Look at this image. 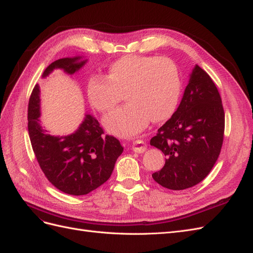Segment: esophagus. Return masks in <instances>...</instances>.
<instances>
[{
	"label": "esophagus",
	"instance_id": "esophagus-1",
	"mask_svg": "<svg viewBox=\"0 0 253 253\" xmlns=\"http://www.w3.org/2000/svg\"><path fill=\"white\" fill-rule=\"evenodd\" d=\"M132 149L136 153H143L145 150H147V143H145L143 140L137 139V140L133 141Z\"/></svg>",
	"mask_w": 253,
	"mask_h": 253
}]
</instances>
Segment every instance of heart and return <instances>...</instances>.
Listing matches in <instances>:
<instances>
[{"label": "heart", "mask_w": 253, "mask_h": 253, "mask_svg": "<svg viewBox=\"0 0 253 253\" xmlns=\"http://www.w3.org/2000/svg\"><path fill=\"white\" fill-rule=\"evenodd\" d=\"M181 91L178 70L171 60L154 56L129 55L113 62L106 78L91 76L87 82L90 104L102 114L109 132L121 137L140 133L148 126L169 119L177 108Z\"/></svg>", "instance_id": "b5f03b06"}]
</instances>
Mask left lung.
<instances>
[{"label":"left lung","mask_w":253,"mask_h":253,"mask_svg":"<svg viewBox=\"0 0 253 253\" xmlns=\"http://www.w3.org/2000/svg\"><path fill=\"white\" fill-rule=\"evenodd\" d=\"M224 132L218 89L210 76L195 65L177 110L150 141L167 157L163 169L152 174L153 179L170 190L200 183L216 163Z\"/></svg>","instance_id":"obj_1"}]
</instances>
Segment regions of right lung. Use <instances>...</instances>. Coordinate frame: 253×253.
I'll list each match as a JSON object with an SVG mask.
<instances>
[{"mask_svg":"<svg viewBox=\"0 0 253 253\" xmlns=\"http://www.w3.org/2000/svg\"><path fill=\"white\" fill-rule=\"evenodd\" d=\"M81 57L59 59L44 71L45 78L56 68L73 75L86 63ZM40 87L33 89L28 102V133L36 158L51 185L70 195H85L110 178L124 148L117 138L104 135L98 120L86 114L79 128L67 136L51 135L39 117Z\"/></svg>","mask_w":253,"mask_h":253,"instance_id":"1","label":"right lung"}]
</instances>
